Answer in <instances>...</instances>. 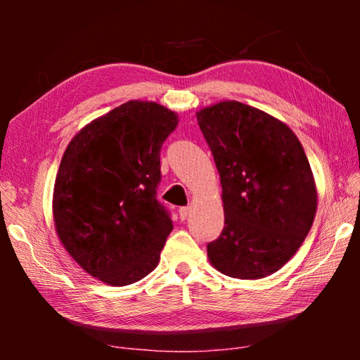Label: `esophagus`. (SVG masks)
I'll return each instance as SVG.
<instances>
[{"instance_id":"obj_1","label":"esophagus","mask_w":360,"mask_h":360,"mask_svg":"<svg viewBox=\"0 0 360 360\" xmlns=\"http://www.w3.org/2000/svg\"><path fill=\"white\" fill-rule=\"evenodd\" d=\"M179 217H181V221H186L187 219V216L191 214V208H188V206H182V208H179Z\"/></svg>"}]
</instances>
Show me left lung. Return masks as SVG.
<instances>
[{
    "label": "left lung",
    "mask_w": 360,
    "mask_h": 360,
    "mask_svg": "<svg viewBox=\"0 0 360 360\" xmlns=\"http://www.w3.org/2000/svg\"><path fill=\"white\" fill-rule=\"evenodd\" d=\"M221 176L224 230L208 245L211 265L238 279L270 276L311 229L318 188L302 143L288 125L245 103L197 112Z\"/></svg>",
    "instance_id": "1"
}]
</instances>
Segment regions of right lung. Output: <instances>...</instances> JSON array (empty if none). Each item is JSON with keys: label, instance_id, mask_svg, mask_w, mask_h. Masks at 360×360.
<instances>
[{"label": "right lung", "instance_id": "add662e5", "mask_svg": "<svg viewBox=\"0 0 360 360\" xmlns=\"http://www.w3.org/2000/svg\"><path fill=\"white\" fill-rule=\"evenodd\" d=\"M179 117L155 101L131 100L71 139L53 184L60 243L79 266L120 288L154 270L172 219L155 200L160 149Z\"/></svg>", "mask_w": 360, "mask_h": 360}]
</instances>
